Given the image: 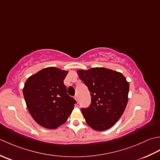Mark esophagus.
Here are the masks:
<instances>
[{
    "mask_svg": "<svg viewBox=\"0 0 160 160\" xmlns=\"http://www.w3.org/2000/svg\"><path fill=\"white\" fill-rule=\"evenodd\" d=\"M75 100H76V101H77V102H78V96H77V95H76V96H75Z\"/></svg>",
    "mask_w": 160,
    "mask_h": 160,
    "instance_id": "1",
    "label": "esophagus"
}]
</instances>
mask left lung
Listing matches in <instances>:
<instances>
[{"mask_svg":"<svg viewBox=\"0 0 160 160\" xmlns=\"http://www.w3.org/2000/svg\"><path fill=\"white\" fill-rule=\"evenodd\" d=\"M80 79L91 96L89 107L82 108L87 124L96 131H105L116 123L128 102L129 84L121 73L104 67L78 70Z\"/></svg>","mask_w":160,"mask_h":160,"instance_id":"left-lung-1","label":"left lung"}]
</instances>
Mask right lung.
<instances>
[{
    "instance_id": "obj_1",
    "label": "right lung",
    "mask_w": 160,
    "mask_h": 160,
    "mask_svg": "<svg viewBox=\"0 0 160 160\" xmlns=\"http://www.w3.org/2000/svg\"><path fill=\"white\" fill-rule=\"evenodd\" d=\"M68 71L47 67L28 78L23 88L27 107L37 123L55 129L65 122L76 103L67 92Z\"/></svg>"
}]
</instances>
